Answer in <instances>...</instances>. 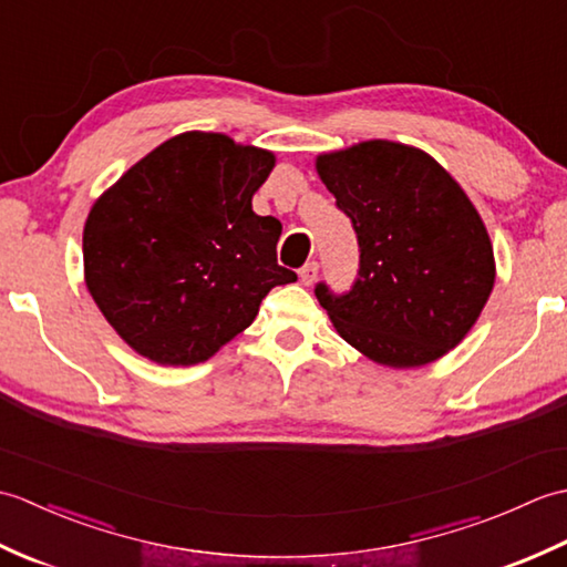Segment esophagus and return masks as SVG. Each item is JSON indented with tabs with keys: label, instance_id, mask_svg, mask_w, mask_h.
Returning a JSON list of instances; mask_svg holds the SVG:
<instances>
[{
	"label": "esophagus",
	"instance_id": "obj_1",
	"mask_svg": "<svg viewBox=\"0 0 567 567\" xmlns=\"http://www.w3.org/2000/svg\"><path fill=\"white\" fill-rule=\"evenodd\" d=\"M317 275H319V262L317 260H311V262H307L302 270H299V277H302V285H307V287H311L315 285V280H317Z\"/></svg>",
	"mask_w": 567,
	"mask_h": 567
}]
</instances>
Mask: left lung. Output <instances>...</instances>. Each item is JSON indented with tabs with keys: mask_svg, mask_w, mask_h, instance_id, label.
<instances>
[{
	"mask_svg": "<svg viewBox=\"0 0 567 567\" xmlns=\"http://www.w3.org/2000/svg\"><path fill=\"white\" fill-rule=\"evenodd\" d=\"M317 173L360 250L351 290L315 287L341 339L390 368L449 353L495 287V256L473 202L429 153L392 141L323 153Z\"/></svg>",
	"mask_w": 567,
	"mask_h": 567,
	"instance_id": "obj_1",
	"label": "left lung"
}]
</instances>
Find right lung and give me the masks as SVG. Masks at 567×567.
Here are the masks:
<instances>
[{"mask_svg":"<svg viewBox=\"0 0 567 567\" xmlns=\"http://www.w3.org/2000/svg\"><path fill=\"white\" fill-rule=\"evenodd\" d=\"M270 151L187 131L161 143L94 202L84 282L104 319L161 365H195L248 329L272 287L282 224L252 212Z\"/></svg>","mask_w":567,"mask_h":567,"instance_id":"1","label":"right lung"}]
</instances>
